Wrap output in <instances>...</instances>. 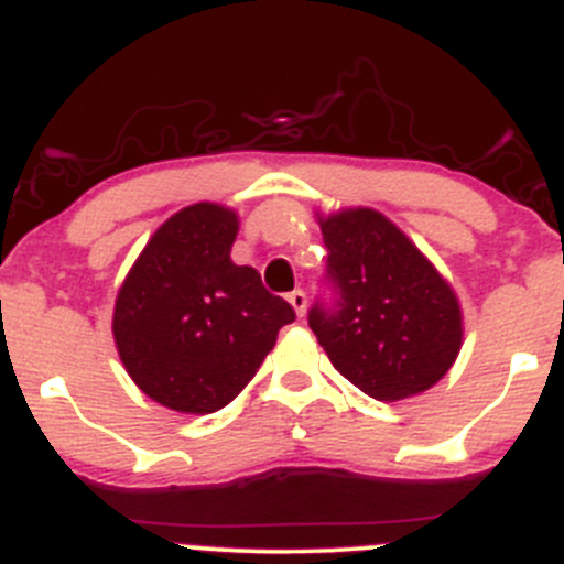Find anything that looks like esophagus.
I'll return each instance as SVG.
<instances>
[{
  "label": "esophagus",
  "instance_id": "obj_1",
  "mask_svg": "<svg viewBox=\"0 0 564 564\" xmlns=\"http://www.w3.org/2000/svg\"><path fill=\"white\" fill-rule=\"evenodd\" d=\"M289 303H292V308L297 311V316L305 314V305H308V297H305L303 289H294L292 294H289Z\"/></svg>",
  "mask_w": 564,
  "mask_h": 564
}]
</instances>
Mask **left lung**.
Wrapping results in <instances>:
<instances>
[{"label": "left lung", "instance_id": "8db88e82", "mask_svg": "<svg viewBox=\"0 0 564 564\" xmlns=\"http://www.w3.org/2000/svg\"><path fill=\"white\" fill-rule=\"evenodd\" d=\"M336 305L308 325L330 364L380 402L433 388L463 347L455 289L386 215L366 206L319 217Z\"/></svg>", "mask_w": 564, "mask_h": 564}]
</instances>
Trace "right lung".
<instances>
[{
  "label": "right lung",
  "instance_id": "1",
  "mask_svg": "<svg viewBox=\"0 0 564 564\" xmlns=\"http://www.w3.org/2000/svg\"><path fill=\"white\" fill-rule=\"evenodd\" d=\"M237 212L187 206L167 217L118 289L112 336L134 386L176 413L226 408L275 347L294 308L231 261Z\"/></svg>",
  "mask_w": 564,
  "mask_h": 564
}]
</instances>
